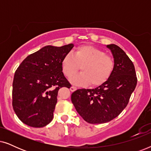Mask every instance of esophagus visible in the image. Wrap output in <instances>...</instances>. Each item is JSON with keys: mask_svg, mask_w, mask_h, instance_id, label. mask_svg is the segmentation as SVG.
Returning <instances> with one entry per match:
<instances>
[{"mask_svg": "<svg viewBox=\"0 0 151 151\" xmlns=\"http://www.w3.org/2000/svg\"><path fill=\"white\" fill-rule=\"evenodd\" d=\"M77 89V88L76 87V86H71V87H70V90H71V91H72V92H73V91H75Z\"/></svg>", "mask_w": 151, "mask_h": 151, "instance_id": "obj_1", "label": "esophagus"}]
</instances>
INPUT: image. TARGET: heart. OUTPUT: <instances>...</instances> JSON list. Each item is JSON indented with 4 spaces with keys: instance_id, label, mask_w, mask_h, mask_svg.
<instances>
[{
    "instance_id": "b5f03b06",
    "label": "heart",
    "mask_w": 151,
    "mask_h": 151,
    "mask_svg": "<svg viewBox=\"0 0 151 151\" xmlns=\"http://www.w3.org/2000/svg\"><path fill=\"white\" fill-rule=\"evenodd\" d=\"M81 73L71 79L72 83L78 85L93 86H100L109 79L115 63L112 58L106 55L104 51L89 45H82L77 47L73 55L68 53L62 60V69L65 75L71 77L79 71Z\"/></svg>"
}]
</instances>
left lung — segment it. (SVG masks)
<instances>
[{
    "instance_id": "8db88e82",
    "label": "left lung",
    "mask_w": 151,
    "mask_h": 151,
    "mask_svg": "<svg viewBox=\"0 0 151 151\" xmlns=\"http://www.w3.org/2000/svg\"><path fill=\"white\" fill-rule=\"evenodd\" d=\"M113 57L115 67L104 83L93 89H78L71 102L86 122L102 124L118 116L129 103L137 84L135 67L129 56L116 45H106Z\"/></svg>"
}]
</instances>
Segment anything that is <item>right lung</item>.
I'll return each instance as SVG.
<instances>
[{
  "label": "right lung",
  "mask_w": 151,
  "mask_h": 151,
  "mask_svg": "<svg viewBox=\"0 0 151 151\" xmlns=\"http://www.w3.org/2000/svg\"><path fill=\"white\" fill-rule=\"evenodd\" d=\"M47 45L28 55L14 74L12 106L18 118L32 127H45L53 117L60 88H70L62 60L73 47Z\"/></svg>",
  "instance_id": "obj_1"
}]
</instances>
